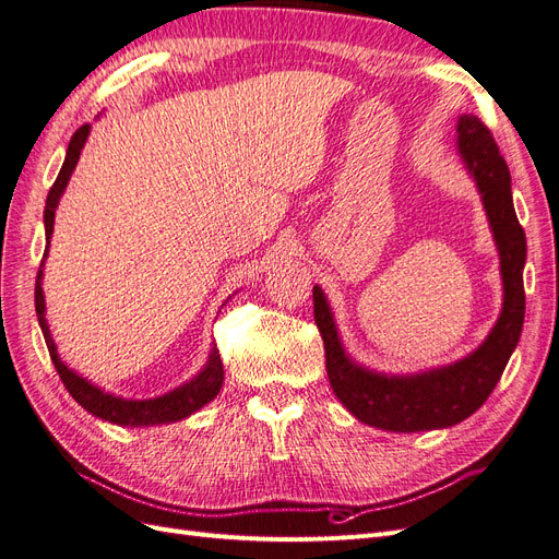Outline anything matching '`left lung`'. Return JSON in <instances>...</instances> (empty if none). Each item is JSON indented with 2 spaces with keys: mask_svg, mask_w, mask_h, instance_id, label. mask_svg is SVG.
<instances>
[{
  "mask_svg": "<svg viewBox=\"0 0 559 559\" xmlns=\"http://www.w3.org/2000/svg\"><path fill=\"white\" fill-rule=\"evenodd\" d=\"M456 151L476 181L489 228L499 251L503 302L497 324L485 341L448 366L419 373H378L354 361L343 347L329 300L314 284V324L326 349V373L345 408L368 427L415 433L454 427L476 413L492 394L506 364L518 347L524 321L522 270L527 240L515 216L511 173L492 134L478 116L464 114L456 121Z\"/></svg>",
  "mask_w": 559,
  "mask_h": 559,
  "instance_id": "obj_1",
  "label": "left lung"
}]
</instances>
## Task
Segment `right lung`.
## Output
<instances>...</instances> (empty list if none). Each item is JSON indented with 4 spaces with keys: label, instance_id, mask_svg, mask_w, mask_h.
Segmentation results:
<instances>
[{
    "label": "right lung",
    "instance_id": "obj_1",
    "mask_svg": "<svg viewBox=\"0 0 559 559\" xmlns=\"http://www.w3.org/2000/svg\"><path fill=\"white\" fill-rule=\"evenodd\" d=\"M91 134V126H81L70 140V146H67V156L60 167V175L56 183L50 186L48 198H46V210H44V228H46V251L41 259V267L37 273V286H35V308H37V319L44 333V341L50 354V361H53L58 376L62 384L67 386V392L72 394V399L81 405L83 411H88L91 415L111 421V425L118 427H158V425H170V421H179L183 417H189L198 413L202 405H207L224 384V364L222 357H218V349L212 347L207 364L200 368V373L191 378L189 382H183L181 386L173 389L163 396L156 399H123L105 392L97 384L88 382L83 376H79L76 370L67 366L56 347L53 335H50L48 321H46V300H44V289H41V280H44V261L48 257V245H50V235H53V222H56V210L58 202L70 183V177L74 173V167L79 163L81 148L86 144Z\"/></svg>",
    "mask_w": 559,
    "mask_h": 559
}]
</instances>
